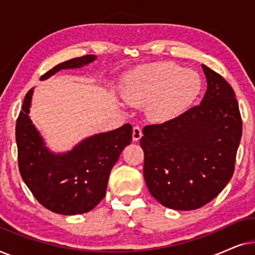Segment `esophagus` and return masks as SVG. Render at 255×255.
Here are the masks:
<instances>
[{"label": "esophagus", "mask_w": 255, "mask_h": 255, "mask_svg": "<svg viewBox=\"0 0 255 255\" xmlns=\"http://www.w3.org/2000/svg\"><path fill=\"white\" fill-rule=\"evenodd\" d=\"M142 135V132H141V128L138 127V125H135L133 127V131H132V139H133V141H138L139 139L141 138Z\"/></svg>", "instance_id": "obj_1"}]
</instances>
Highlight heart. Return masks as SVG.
I'll use <instances>...</instances> for the list:
<instances>
[{"instance_id": "obj_1", "label": "heart", "mask_w": 255, "mask_h": 255, "mask_svg": "<svg viewBox=\"0 0 255 255\" xmlns=\"http://www.w3.org/2000/svg\"><path fill=\"white\" fill-rule=\"evenodd\" d=\"M201 88L197 73L170 62H158L131 72L125 78L122 93L132 106L151 103L149 117L167 122L182 114L197 99Z\"/></svg>"}]
</instances>
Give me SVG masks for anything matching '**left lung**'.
<instances>
[{
	"mask_svg": "<svg viewBox=\"0 0 255 255\" xmlns=\"http://www.w3.org/2000/svg\"><path fill=\"white\" fill-rule=\"evenodd\" d=\"M207 93L173 120L146 125L140 146L149 193L163 207L195 210L224 189L235 172L243 121L228 81L205 65Z\"/></svg>",
	"mask_w": 255,
	"mask_h": 255,
	"instance_id": "left-lung-1",
	"label": "left lung"
}]
</instances>
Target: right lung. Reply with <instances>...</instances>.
I'll return each instance as SVG.
<instances>
[{
	"label": "right lung",
	"mask_w": 255,
	"mask_h": 255,
	"mask_svg": "<svg viewBox=\"0 0 255 255\" xmlns=\"http://www.w3.org/2000/svg\"><path fill=\"white\" fill-rule=\"evenodd\" d=\"M87 54L61 62L40 76L45 80L66 68L81 67L95 60ZM32 89L24 99L16 122V142L20 176L34 198L48 210L78 215L93 210L106 196L108 180L125 146L132 140V127L93 135L66 154H53L27 116Z\"/></svg>",
	"instance_id": "right-lung-1"
}]
</instances>
